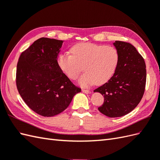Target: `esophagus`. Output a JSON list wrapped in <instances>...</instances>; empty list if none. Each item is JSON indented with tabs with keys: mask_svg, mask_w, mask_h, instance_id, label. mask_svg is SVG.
Masks as SVG:
<instances>
[{
	"mask_svg": "<svg viewBox=\"0 0 160 160\" xmlns=\"http://www.w3.org/2000/svg\"><path fill=\"white\" fill-rule=\"evenodd\" d=\"M82 91L84 93H86V94L91 93V91L90 90H87V89H82Z\"/></svg>",
	"mask_w": 160,
	"mask_h": 160,
	"instance_id": "obj_1",
	"label": "esophagus"
}]
</instances>
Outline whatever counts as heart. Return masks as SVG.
Masks as SVG:
<instances>
[{
    "instance_id": "1",
    "label": "heart",
    "mask_w": 160,
    "mask_h": 160,
    "mask_svg": "<svg viewBox=\"0 0 160 160\" xmlns=\"http://www.w3.org/2000/svg\"><path fill=\"white\" fill-rule=\"evenodd\" d=\"M72 54H60L57 64L69 78L76 79L84 65L85 72L78 80L82 87L103 84L114 75L119 61V53L115 47L93 43L80 42L73 45Z\"/></svg>"
}]
</instances>
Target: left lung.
<instances>
[{"mask_svg":"<svg viewBox=\"0 0 160 160\" xmlns=\"http://www.w3.org/2000/svg\"><path fill=\"white\" fill-rule=\"evenodd\" d=\"M113 45L119 53L117 68L108 82L94 90L104 97L99 111L111 118L124 116L138 106L147 79L145 62L136 48L121 41H115Z\"/></svg>","mask_w":160,"mask_h":160,"instance_id":"8db88e82","label":"left lung"}]
</instances>
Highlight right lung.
<instances>
[{"label": "right lung", "instance_id": "1", "mask_svg": "<svg viewBox=\"0 0 160 160\" xmlns=\"http://www.w3.org/2000/svg\"><path fill=\"white\" fill-rule=\"evenodd\" d=\"M63 41L42 38L24 51L18 60L16 85L32 110L50 117L64 111L81 91L57 64Z\"/></svg>", "mask_w": 160, "mask_h": 160}]
</instances>
